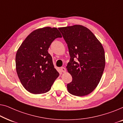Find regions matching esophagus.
Segmentation results:
<instances>
[{
	"label": "esophagus",
	"mask_w": 123,
	"mask_h": 123,
	"mask_svg": "<svg viewBox=\"0 0 123 123\" xmlns=\"http://www.w3.org/2000/svg\"><path fill=\"white\" fill-rule=\"evenodd\" d=\"M61 71L62 72H65L66 71V68L64 67H61Z\"/></svg>",
	"instance_id": "esophagus-1"
}]
</instances>
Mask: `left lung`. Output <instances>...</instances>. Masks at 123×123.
Masks as SVG:
<instances>
[{
	"label": "left lung",
	"instance_id": "8db88e82",
	"mask_svg": "<svg viewBox=\"0 0 123 123\" xmlns=\"http://www.w3.org/2000/svg\"><path fill=\"white\" fill-rule=\"evenodd\" d=\"M68 46L70 62L66 66L72 80L67 85L69 93L83 96L98 86L105 66V52L92 32L81 25L59 28Z\"/></svg>",
	"mask_w": 123,
	"mask_h": 123
}]
</instances>
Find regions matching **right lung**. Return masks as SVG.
<instances>
[{"mask_svg":"<svg viewBox=\"0 0 123 123\" xmlns=\"http://www.w3.org/2000/svg\"><path fill=\"white\" fill-rule=\"evenodd\" d=\"M61 37L56 28L37 29L27 36L17 51V75L29 92L39 94L48 92L59 76L48 49L55 39Z\"/></svg>","mask_w":123,"mask_h":123,"instance_id":"add662e5","label":"right lung"}]
</instances>
